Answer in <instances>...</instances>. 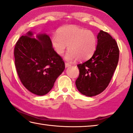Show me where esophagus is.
Returning a JSON list of instances; mask_svg holds the SVG:
<instances>
[{"mask_svg":"<svg viewBox=\"0 0 133 133\" xmlns=\"http://www.w3.org/2000/svg\"><path fill=\"white\" fill-rule=\"evenodd\" d=\"M71 66V64H69V63H65V67H66V68H67V67H69Z\"/></svg>","mask_w":133,"mask_h":133,"instance_id":"obj_1","label":"esophagus"}]
</instances>
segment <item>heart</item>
<instances>
[{
	"label": "heart",
	"instance_id": "obj_1",
	"mask_svg": "<svg viewBox=\"0 0 133 133\" xmlns=\"http://www.w3.org/2000/svg\"><path fill=\"white\" fill-rule=\"evenodd\" d=\"M97 37L94 32L81 27L70 25L63 26L51 38V45L59 56H62L67 48L65 56L67 61H84L91 57L96 51Z\"/></svg>",
	"mask_w": 133,
	"mask_h": 133
}]
</instances>
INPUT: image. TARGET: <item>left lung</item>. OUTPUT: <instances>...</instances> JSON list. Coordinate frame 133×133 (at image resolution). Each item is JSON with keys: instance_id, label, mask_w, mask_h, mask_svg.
I'll use <instances>...</instances> for the list:
<instances>
[{"instance_id": "obj_1", "label": "left lung", "mask_w": 133, "mask_h": 133, "mask_svg": "<svg viewBox=\"0 0 133 133\" xmlns=\"http://www.w3.org/2000/svg\"><path fill=\"white\" fill-rule=\"evenodd\" d=\"M97 39L96 49L92 57L77 65L79 76L76 81V86L82 94L90 97L106 89L119 60L117 43L108 33L101 30Z\"/></svg>"}]
</instances>
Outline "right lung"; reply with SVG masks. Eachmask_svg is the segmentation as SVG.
Wrapping results in <instances>:
<instances>
[{"instance_id":"obj_1","label":"right lung","mask_w":133,"mask_h":133,"mask_svg":"<svg viewBox=\"0 0 133 133\" xmlns=\"http://www.w3.org/2000/svg\"><path fill=\"white\" fill-rule=\"evenodd\" d=\"M15 64L21 82L39 96L48 93L65 69L64 63L52 48L45 33L28 31L18 39L14 49Z\"/></svg>"}]
</instances>
